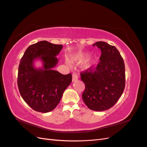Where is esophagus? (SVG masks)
<instances>
[{
  "label": "esophagus",
  "instance_id": "1",
  "mask_svg": "<svg viewBox=\"0 0 147 147\" xmlns=\"http://www.w3.org/2000/svg\"><path fill=\"white\" fill-rule=\"evenodd\" d=\"M78 78V77L77 74L76 73L74 72L73 74H72V82H75V81L77 80Z\"/></svg>",
  "mask_w": 147,
  "mask_h": 147
}]
</instances>
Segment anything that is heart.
<instances>
[{
    "label": "heart",
    "instance_id": "obj_1",
    "mask_svg": "<svg viewBox=\"0 0 147 147\" xmlns=\"http://www.w3.org/2000/svg\"><path fill=\"white\" fill-rule=\"evenodd\" d=\"M88 59V56L84 54H78L73 56L72 60L77 64H82L83 63H86ZM69 64V63H68ZM94 64V61H90L86 63V67H90L91 65Z\"/></svg>",
    "mask_w": 147,
    "mask_h": 147
}]
</instances>
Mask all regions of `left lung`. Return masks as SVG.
Wrapping results in <instances>:
<instances>
[{
	"mask_svg": "<svg viewBox=\"0 0 147 147\" xmlns=\"http://www.w3.org/2000/svg\"><path fill=\"white\" fill-rule=\"evenodd\" d=\"M101 50L100 62L96 68L82 72L85 84L82 98L88 107L94 111L110 109L117 103L125 87V67L117 48L104 42L92 45Z\"/></svg>",
	"mask_w": 147,
	"mask_h": 147,
	"instance_id": "8db88e82",
	"label": "left lung"
}]
</instances>
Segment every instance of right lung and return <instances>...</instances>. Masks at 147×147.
Wrapping results in <instances>:
<instances>
[{
	"instance_id": "1",
	"label": "right lung",
	"mask_w": 147,
	"mask_h": 147,
	"mask_svg": "<svg viewBox=\"0 0 147 147\" xmlns=\"http://www.w3.org/2000/svg\"><path fill=\"white\" fill-rule=\"evenodd\" d=\"M63 48L47 41L30 45L21 59L18 74V86L22 98L37 112L47 113L59 103L63 92L72 82V74L63 75L53 68L58 63L56 57ZM37 59L42 68L34 67Z\"/></svg>"
}]
</instances>
